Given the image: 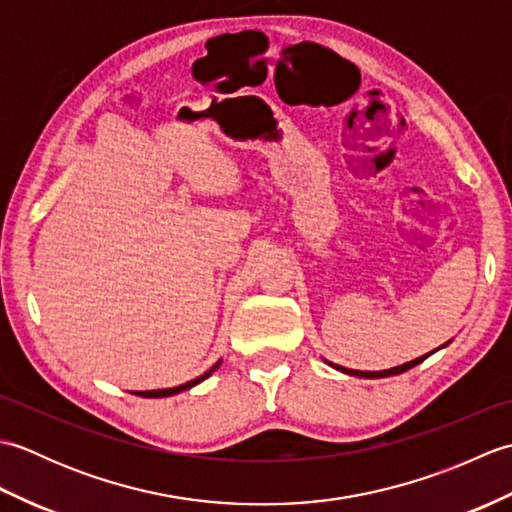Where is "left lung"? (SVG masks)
Masks as SVG:
<instances>
[{"label":"left lung","instance_id":"8db88e82","mask_svg":"<svg viewBox=\"0 0 512 512\" xmlns=\"http://www.w3.org/2000/svg\"><path fill=\"white\" fill-rule=\"evenodd\" d=\"M451 341H453V339H451ZM451 341L440 345L438 350H442V347H447ZM438 350H433V352H429V354H422V356H418V358H413V361H409V363H402V365H396V367L383 369V372H358V369H347V367H341V365H334V363H330V361H325V358H323V361L328 363L330 367H334L336 372H343V374H347V376H356V378H387V376H398V374H402V372H407V369L420 365V363L424 361V358H429L431 354H436Z\"/></svg>","mask_w":512,"mask_h":512}]
</instances>
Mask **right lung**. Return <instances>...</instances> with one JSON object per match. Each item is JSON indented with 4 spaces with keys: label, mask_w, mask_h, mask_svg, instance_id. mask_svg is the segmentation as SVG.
I'll return each mask as SVG.
<instances>
[{
    "label": "right lung",
    "mask_w": 512,
    "mask_h": 512,
    "mask_svg": "<svg viewBox=\"0 0 512 512\" xmlns=\"http://www.w3.org/2000/svg\"><path fill=\"white\" fill-rule=\"evenodd\" d=\"M222 365V358L220 361H217L211 369H206V372L202 374V376H198V378H193V380H189V383H184V385H178V387H169V389H147V391H132V394H136V396H143V398H167V396H176V394H180V391H184V389H191V387H195V385H200L204 378H209L217 367Z\"/></svg>",
    "instance_id": "add662e5"
}]
</instances>
